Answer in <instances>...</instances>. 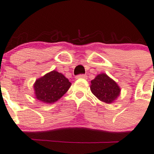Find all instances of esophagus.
I'll list each match as a JSON object with an SVG mask.
<instances>
[{"instance_id": "obj_1", "label": "esophagus", "mask_w": 154, "mask_h": 154, "mask_svg": "<svg viewBox=\"0 0 154 154\" xmlns=\"http://www.w3.org/2000/svg\"><path fill=\"white\" fill-rule=\"evenodd\" d=\"M76 79H86L87 75H79L76 76Z\"/></svg>"}]
</instances>
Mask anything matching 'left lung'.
Listing matches in <instances>:
<instances>
[{
	"label": "left lung",
	"instance_id": "left-lung-1",
	"mask_svg": "<svg viewBox=\"0 0 154 154\" xmlns=\"http://www.w3.org/2000/svg\"><path fill=\"white\" fill-rule=\"evenodd\" d=\"M90 89L98 99L106 104H111L121 94V88L115 81L105 73L98 74L91 81Z\"/></svg>",
	"mask_w": 154,
	"mask_h": 154
}]
</instances>
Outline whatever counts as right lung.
<instances>
[{
	"label": "right lung",
	"mask_w": 154,
	"mask_h": 154,
	"mask_svg": "<svg viewBox=\"0 0 154 154\" xmlns=\"http://www.w3.org/2000/svg\"><path fill=\"white\" fill-rule=\"evenodd\" d=\"M71 85L64 75L53 70L36 80L33 85L35 96L42 102L52 104L61 98Z\"/></svg>",
	"instance_id": "add662e5"
}]
</instances>
